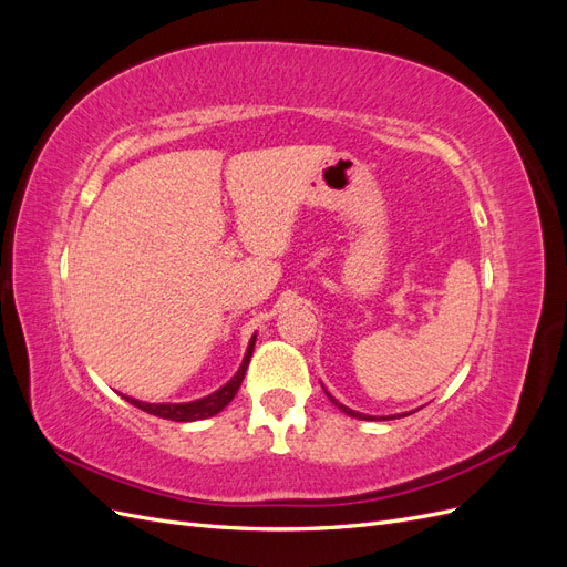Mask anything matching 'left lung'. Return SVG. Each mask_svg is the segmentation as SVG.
I'll use <instances>...</instances> for the list:
<instances>
[{
	"instance_id": "1",
	"label": "left lung",
	"mask_w": 567,
	"mask_h": 567,
	"mask_svg": "<svg viewBox=\"0 0 567 567\" xmlns=\"http://www.w3.org/2000/svg\"><path fill=\"white\" fill-rule=\"evenodd\" d=\"M326 394H329V392H326ZM329 400H331L338 409L346 411V414H348V416H352V419H362V421H379V419H381V421H385V419H398V416H379V419H375V416H367V414H359V411H352V409H348V406L338 404V402L331 398V394H329ZM402 416H404V414H402ZM402 416H400V419H402Z\"/></svg>"
}]
</instances>
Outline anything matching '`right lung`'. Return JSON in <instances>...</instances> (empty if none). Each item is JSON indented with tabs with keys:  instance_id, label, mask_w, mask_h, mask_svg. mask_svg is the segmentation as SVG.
I'll return each mask as SVG.
<instances>
[{
	"instance_id": "obj_1",
	"label": "right lung",
	"mask_w": 567,
	"mask_h": 567,
	"mask_svg": "<svg viewBox=\"0 0 567 567\" xmlns=\"http://www.w3.org/2000/svg\"><path fill=\"white\" fill-rule=\"evenodd\" d=\"M252 348H255V336H252V340H250V346H248V352H246V357H244L241 369L236 371V375H234V379H231L225 388H219L217 392L208 394V398L196 400V402H186V404H148V402L132 400V398H125V400H127L130 404H134V406H140L142 411H146V414H153V416H158V419H167V421H179V423H184V421H200V419L215 416L217 411L225 409V406L236 398L238 388H241L246 369H248V362H250V357H252Z\"/></svg>"
}]
</instances>
